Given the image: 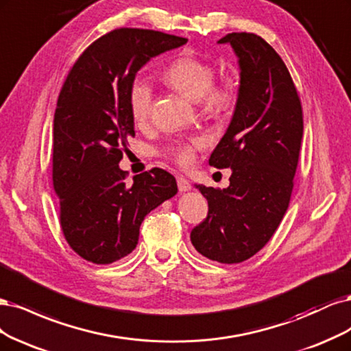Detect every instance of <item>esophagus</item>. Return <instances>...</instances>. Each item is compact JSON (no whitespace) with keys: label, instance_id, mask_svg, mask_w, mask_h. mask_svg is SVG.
<instances>
[{"label":"esophagus","instance_id":"esophagus-1","mask_svg":"<svg viewBox=\"0 0 351 351\" xmlns=\"http://www.w3.org/2000/svg\"><path fill=\"white\" fill-rule=\"evenodd\" d=\"M176 184H178V189H179L180 192H186V191L191 189L189 180H188L186 178H184V176H178V178H176Z\"/></svg>","mask_w":351,"mask_h":351}]
</instances>
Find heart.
<instances>
[{
    "mask_svg": "<svg viewBox=\"0 0 351 351\" xmlns=\"http://www.w3.org/2000/svg\"><path fill=\"white\" fill-rule=\"evenodd\" d=\"M216 69L198 56H179L163 70V80L179 93L191 100H199L204 114L211 118H223L233 109L237 100L236 90L229 83H214ZM128 105L135 122H144L150 117L153 105L152 86L144 78H134L128 90ZM198 141L175 143L165 150V154L179 165H189L194 157Z\"/></svg>",
    "mask_w": 351,
    "mask_h": 351,
    "instance_id": "heart-1",
    "label": "heart"
}]
</instances>
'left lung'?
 Returning <instances> with one entry per match:
<instances>
[{
    "mask_svg": "<svg viewBox=\"0 0 351 351\" xmlns=\"http://www.w3.org/2000/svg\"><path fill=\"white\" fill-rule=\"evenodd\" d=\"M241 66L230 125L208 163L232 169L230 185H197L208 214L191 232L195 250L211 261L237 264L261 251L285 216L303 137L300 97L287 66L254 33H229Z\"/></svg>",
    "mask_w": 351,
    "mask_h": 351,
    "instance_id": "1",
    "label": "left lung"
}]
</instances>
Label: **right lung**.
Segmentation results:
<instances>
[{"instance_id":"obj_1","label":"right lung","mask_w":351,"mask_h":351,"mask_svg":"<svg viewBox=\"0 0 351 351\" xmlns=\"http://www.w3.org/2000/svg\"><path fill=\"white\" fill-rule=\"evenodd\" d=\"M185 38L121 27L84 49L66 75L53 117L52 182L60 224L71 250L93 264H112L138 243L144 217L176 192L159 167L132 178L119 169L134 137L130 84L153 56L182 47Z\"/></svg>"}]
</instances>
